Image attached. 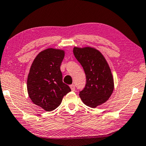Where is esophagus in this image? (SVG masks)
<instances>
[{
    "label": "esophagus",
    "mask_w": 146,
    "mask_h": 146,
    "mask_svg": "<svg viewBox=\"0 0 146 146\" xmlns=\"http://www.w3.org/2000/svg\"><path fill=\"white\" fill-rule=\"evenodd\" d=\"M70 88H71V89L72 91L74 92L75 90V85L74 84L71 85V86H70Z\"/></svg>",
    "instance_id": "esophagus-1"
}]
</instances>
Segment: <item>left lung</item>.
<instances>
[{
  "mask_svg": "<svg viewBox=\"0 0 146 146\" xmlns=\"http://www.w3.org/2000/svg\"><path fill=\"white\" fill-rule=\"evenodd\" d=\"M73 54L86 76V86L79 92L82 102L91 108L106 102L113 92L114 79L104 56L91 47H74Z\"/></svg>",
  "mask_w": 146,
  "mask_h": 146,
  "instance_id": "8db88e82",
  "label": "left lung"
}]
</instances>
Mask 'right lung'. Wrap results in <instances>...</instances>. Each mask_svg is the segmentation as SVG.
Instances as JSON below:
<instances>
[{
  "label": "right lung",
  "mask_w": 146,
  "mask_h": 146,
  "mask_svg": "<svg viewBox=\"0 0 146 146\" xmlns=\"http://www.w3.org/2000/svg\"><path fill=\"white\" fill-rule=\"evenodd\" d=\"M64 51L48 48L35 58L27 77V88L31 100L46 111H52L60 104L62 98L71 92L62 82L60 64Z\"/></svg>",
  "instance_id": "1"
}]
</instances>
